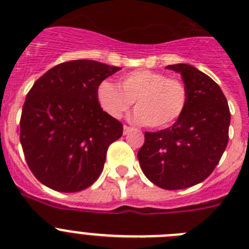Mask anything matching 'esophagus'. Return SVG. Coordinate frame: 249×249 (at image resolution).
Returning a JSON list of instances; mask_svg holds the SVG:
<instances>
[{"instance_id":"obj_1","label":"esophagus","mask_w":249,"mask_h":249,"mask_svg":"<svg viewBox=\"0 0 249 249\" xmlns=\"http://www.w3.org/2000/svg\"><path fill=\"white\" fill-rule=\"evenodd\" d=\"M132 127H128V126H123V135H127V133H129V132L132 131Z\"/></svg>"}]
</instances>
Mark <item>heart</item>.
Wrapping results in <instances>:
<instances>
[{
    "instance_id": "1",
    "label": "heart",
    "mask_w": 249,
    "mask_h": 249,
    "mask_svg": "<svg viewBox=\"0 0 249 249\" xmlns=\"http://www.w3.org/2000/svg\"><path fill=\"white\" fill-rule=\"evenodd\" d=\"M101 108L112 118H121L135 103L133 120L151 128H166L183 114L188 94L177 78L149 70H140L120 78V87L105 81L98 86Z\"/></svg>"
}]
</instances>
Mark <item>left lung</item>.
<instances>
[{
  "label": "left lung",
  "instance_id": "obj_1",
  "mask_svg": "<svg viewBox=\"0 0 249 249\" xmlns=\"http://www.w3.org/2000/svg\"><path fill=\"white\" fill-rule=\"evenodd\" d=\"M181 73L188 101L172 126L146 132L137 157L144 176L164 190L201 183L218 164L228 143L230 107L219 86L186 63L167 66Z\"/></svg>",
  "mask_w": 249,
  "mask_h": 249
}]
</instances>
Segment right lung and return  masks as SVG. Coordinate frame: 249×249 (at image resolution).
Segmentation results:
<instances>
[{
	"mask_svg": "<svg viewBox=\"0 0 249 249\" xmlns=\"http://www.w3.org/2000/svg\"><path fill=\"white\" fill-rule=\"evenodd\" d=\"M120 70L91 59L59 63L27 93L19 141L34 176L51 190L78 192L100 177L123 126L101 108L97 89Z\"/></svg>",
	"mask_w": 249,
	"mask_h": 249,
	"instance_id": "add662e5",
	"label": "right lung"
}]
</instances>
